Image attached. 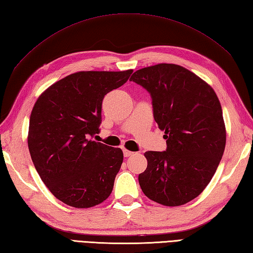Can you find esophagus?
Masks as SVG:
<instances>
[{"label": "esophagus", "instance_id": "34e87169", "mask_svg": "<svg viewBox=\"0 0 253 253\" xmlns=\"http://www.w3.org/2000/svg\"><path fill=\"white\" fill-rule=\"evenodd\" d=\"M123 154H125L126 157H128V156H131L133 154V152L128 151V150H123Z\"/></svg>", "mask_w": 253, "mask_h": 253}]
</instances>
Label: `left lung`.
<instances>
[{
  "label": "left lung",
  "mask_w": 253,
  "mask_h": 253,
  "mask_svg": "<svg viewBox=\"0 0 253 253\" xmlns=\"http://www.w3.org/2000/svg\"><path fill=\"white\" fill-rule=\"evenodd\" d=\"M131 82L151 93L168 149L149 151L139 183L147 198L169 207L193 201L216 173L226 146L221 104L211 84L175 64L136 70Z\"/></svg>",
  "instance_id": "8db88e82"
}]
</instances>
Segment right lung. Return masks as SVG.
I'll return each mask as SVG.
<instances>
[{"instance_id":"obj_1","label":"right lung","mask_w":253,"mask_h":253,"mask_svg":"<svg viewBox=\"0 0 253 253\" xmlns=\"http://www.w3.org/2000/svg\"><path fill=\"white\" fill-rule=\"evenodd\" d=\"M132 73L78 71L52 84L33 107L32 161L50 193L68 206L90 208L110 196L123 152L91 139L99 133L104 96Z\"/></svg>"}]
</instances>
